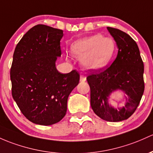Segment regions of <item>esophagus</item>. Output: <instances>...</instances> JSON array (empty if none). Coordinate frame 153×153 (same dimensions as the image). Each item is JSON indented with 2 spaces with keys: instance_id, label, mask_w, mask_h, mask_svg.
Here are the masks:
<instances>
[{
  "instance_id": "esophagus-1",
  "label": "esophagus",
  "mask_w": 153,
  "mask_h": 153,
  "mask_svg": "<svg viewBox=\"0 0 153 153\" xmlns=\"http://www.w3.org/2000/svg\"><path fill=\"white\" fill-rule=\"evenodd\" d=\"M85 80H86V77L85 76V75H81L80 77V82H85Z\"/></svg>"
}]
</instances>
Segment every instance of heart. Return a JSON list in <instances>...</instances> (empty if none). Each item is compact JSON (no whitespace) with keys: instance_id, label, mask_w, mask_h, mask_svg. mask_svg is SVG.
Returning <instances> with one entry per match:
<instances>
[{"instance_id":"heart-1","label":"heart","mask_w":153,"mask_h":153,"mask_svg":"<svg viewBox=\"0 0 153 153\" xmlns=\"http://www.w3.org/2000/svg\"><path fill=\"white\" fill-rule=\"evenodd\" d=\"M115 49L113 40L101 35L78 40L71 47L74 56L83 58V65L92 70H100L107 66L115 54Z\"/></svg>"}]
</instances>
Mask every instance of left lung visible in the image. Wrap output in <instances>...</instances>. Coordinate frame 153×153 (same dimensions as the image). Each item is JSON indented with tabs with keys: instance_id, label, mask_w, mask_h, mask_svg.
<instances>
[{
	"instance_id": "obj_1",
	"label": "left lung",
	"mask_w": 153,
	"mask_h": 153,
	"mask_svg": "<svg viewBox=\"0 0 153 153\" xmlns=\"http://www.w3.org/2000/svg\"><path fill=\"white\" fill-rule=\"evenodd\" d=\"M117 43V57L103 70H89L86 78L91 89V106L97 115L110 122L128 119L135 112L144 90V64L137 43L121 30L107 27ZM97 71V70H96ZM117 90L126 94L125 105L114 108L108 102L110 94Z\"/></svg>"
}]
</instances>
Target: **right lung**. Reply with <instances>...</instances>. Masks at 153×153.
<instances>
[{"instance_id":"1","label":"right lung","mask_w":153,"mask_h":153,"mask_svg":"<svg viewBox=\"0 0 153 153\" xmlns=\"http://www.w3.org/2000/svg\"><path fill=\"white\" fill-rule=\"evenodd\" d=\"M62 36V30L38 25L15 48L11 93L22 113L33 123L50 126L60 121L66 115L69 95L79 83L76 70L62 74L56 68Z\"/></svg>"}]
</instances>
